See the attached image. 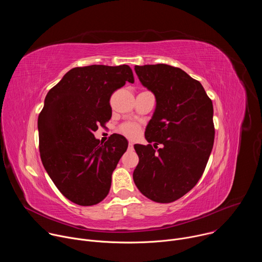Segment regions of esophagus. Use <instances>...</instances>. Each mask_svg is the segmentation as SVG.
<instances>
[{"instance_id":"1","label":"esophagus","mask_w":262,"mask_h":262,"mask_svg":"<svg viewBox=\"0 0 262 262\" xmlns=\"http://www.w3.org/2000/svg\"><path fill=\"white\" fill-rule=\"evenodd\" d=\"M128 147H129V149H133V148H134V144H133L132 142H129V143H128Z\"/></svg>"}]
</instances>
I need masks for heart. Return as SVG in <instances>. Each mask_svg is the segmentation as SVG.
Returning <instances> with one entry per match:
<instances>
[{
	"mask_svg": "<svg viewBox=\"0 0 262 262\" xmlns=\"http://www.w3.org/2000/svg\"><path fill=\"white\" fill-rule=\"evenodd\" d=\"M121 133L130 139H135L140 134V126L136 123H125L121 126Z\"/></svg>",
	"mask_w": 262,
	"mask_h": 262,
	"instance_id": "1",
	"label": "heart"
}]
</instances>
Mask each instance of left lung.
<instances>
[{"label": "left lung", "mask_w": 262, "mask_h": 262, "mask_svg": "<svg viewBox=\"0 0 262 262\" xmlns=\"http://www.w3.org/2000/svg\"><path fill=\"white\" fill-rule=\"evenodd\" d=\"M135 71L157 99L146 140L163 147L157 152L151 144L135 145L139 164L133 178L148 199L170 203L191 191L205 170L214 140L212 101L201 83L178 67L136 65Z\"/></svg>", "instance_id": "obj_1"}]
</instances>
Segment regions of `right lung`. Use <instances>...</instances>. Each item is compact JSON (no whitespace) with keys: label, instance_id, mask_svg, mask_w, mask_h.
I'll use <instances>...</instances> for the list:
<instances>
[{"label":"right lung","instance_id":"add662e5","mask_svg":"<svg viewBox=\"0 0 262 262\" xmlns=\"http://www.w3.org/2000/svg\"><path fill=\"white\" fill-rule=\"evenodd\" d=\"M126 82H135L128 65L76 67L46 96L38 116L41 162L58 190L73 203L95 205L108 194L112 173L128 143L113 135L100 144L93 133L110 120V98Z\"/></svg>","mask_w":262,"mask_h":262}]
</instances>
